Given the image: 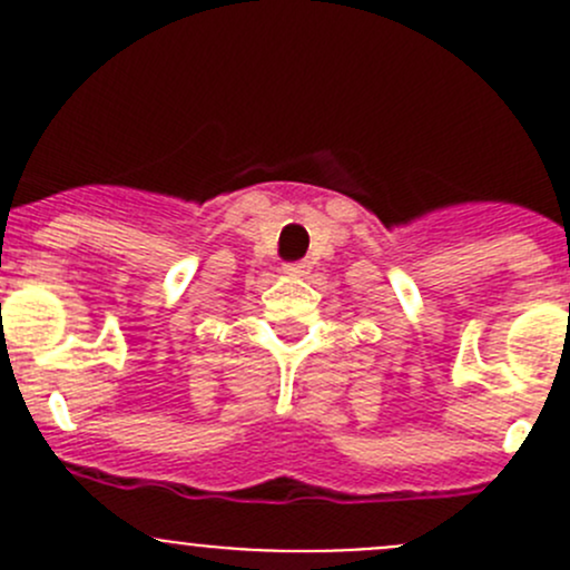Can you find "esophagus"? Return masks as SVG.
Returning <instances> with one entry per match:
<instances>
[{
	"label": "esophagus",
	"mask_w": 570,
	"mask_h": 570,
	"mask_svg": "<svg viewBox=\"0 0 570 570\" xmlns=\"http://www.w3.org/2000/svg\"><path fill=\"white\" fill-rule=\"evenodd\" d=\"M284 273H292V275H303V273H306V264H303V262H295V264H284Z\"/></svg>",
	"instance_id": "34e87169"
}]
</instances>
